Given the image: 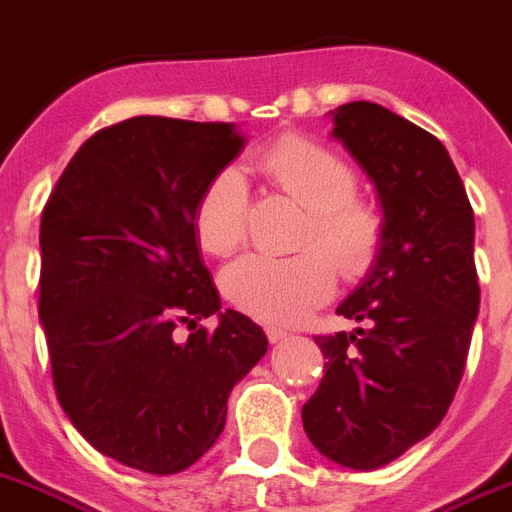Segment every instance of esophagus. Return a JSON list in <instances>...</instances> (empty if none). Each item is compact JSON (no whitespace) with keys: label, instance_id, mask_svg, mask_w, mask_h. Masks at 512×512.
Masks as SVG:
<instances>
[{"label":"esophagus","instance_id":"esophagus-1","mask_svg":"<svg viewBox=\"0 0 512 512\" xmlns=\"http://www.w3.org/2000/svg\"><path fill=\"white\" fill-rule=\"evenodd\" d=\"M265 334H268L270 342L276 344V342H284L286 336H289V331H284V328H278V326H268L265 328Z\"/></svg>","mask_w":512,"mask_h":512}]
</instances>
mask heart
Instances as JSON below:
<instances>
[{"label":"heart","instance_id":"obj_1","mask_svg":"<svg viewBox=\"0 0 512 512\" xmlns=\"http://www.w3.org/2000/svg\"><path fill=\"white\" fill-rule=\"evenodd\" d=\"M260 170L307 210L302 244L292 257L247 255L228 265L223 292L239 310L265 323L305 321L334 292V262L342 276L357 278L376 263L384 244V220L357 202V178L331 149L302 136H284L260 157ZM194 234L210 255L234 252L247 236V184L236 168L218 170L194 205ZM332 260L328 261L327 257Z\"/></svg>","mask_w":512,"mask_h":512}]
</instances>
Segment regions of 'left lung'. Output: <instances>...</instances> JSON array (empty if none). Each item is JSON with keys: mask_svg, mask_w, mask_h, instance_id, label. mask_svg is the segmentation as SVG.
<instances>
[{"mask_svg": "<svg viewBox=\"0 0 512 512\" xmlns=\"http://www.w3.org/2000/svg\"><path fill=\"white\" fill-rule=\"evenodd\" d=\"M331 115V136L376 186L384 244L336 313L365 328L315 336L321 386L302 407L307 439L331 463L376 471L442 423L479 315L473 210L436 136L373 102Z\"/></svg>", "mask_w": 512, "mask_h": 512, "instance_id": "8db88e82", "label": "left lung"}]
</instances>
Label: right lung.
<instances>
[{"instance_id": "right-lung-1", "label": "right lung", "mask_w": 512, "mask_h": 512, "mask_svg": "<svg viewBox=\"0 0 512 512\" xmlns=\"http://www.w3.org/2000/svg\"><path fill=\"white\" fill-rule=\"evenodd\" d=\"M244 141L236 123L123 120L78 149L41 213L39 318L57 400L94 450L136 471L197 463L234 384L268 352L263 328L220 310L194 234L199 194ZM210 314L219 328L197 329Z\"/></svg>"}]
</instances>
